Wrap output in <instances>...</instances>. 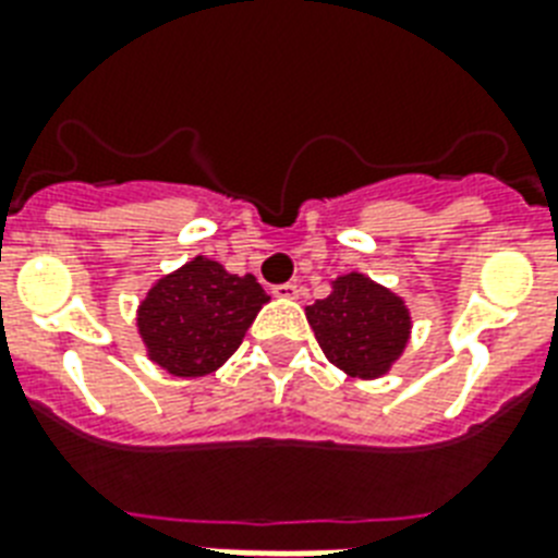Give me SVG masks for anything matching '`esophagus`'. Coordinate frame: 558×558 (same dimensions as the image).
<instances>
[{"instance_id":"1","label":"esophagus","mask_w":558,"mask_h":558,"mask_svg":"<svg viewBox=\"0 0 558 558\" xmlns=\"http://www.w3.org/2000/svg\"><path fill=\"white\" fill-rule=\"evenodd\" d=\"M271 295H275V298H287V301H292V298L301 295V287H298L295 280H289V283H280V287L271 289Z\"/></svg>"}]
</instances>
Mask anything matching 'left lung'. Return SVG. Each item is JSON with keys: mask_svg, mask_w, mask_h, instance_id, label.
I'll return each mask as SVG.
<instances>
[{"mask_svg": "<svg viewBox=\"0 0 558 558\" xmlns=\"http://www.w3.org/2000/svg\"><path fill=\"white\" fill-rule=\"evenodd\" d=\"M306 322L330 365L353 379L388 376L411 339L405 298L362 271L330 280V295L306 306Z\"/></svg>", "mask_w": 558, "mask_h": 558, "instance_id": "1", "label": "left lung"}]
</instances>
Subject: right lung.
<instances>
[{"label": "right lung", "instance_id": "right-lung-1", "mask_svg": "<svg viewBox=\"0 0 558 558\" xmlns=\"http://www.w3.org/2000/svg\"><path fill=\"white\" fill-rule=\"evenodd\" d=\"M263 304L269 295L254 275L240 278L196 254L153 280L135 310V330L153 365L179 379H196L234 356Z\"/></svg>", "mask_w": 558, "mask_h": 558}]
</instances>
